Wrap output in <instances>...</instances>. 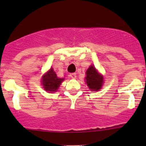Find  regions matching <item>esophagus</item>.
<instances>
[{
    "label": "esophagus",
    "instance_id": "34e87169",
    "mask_svg": "<svg viewBox=\"0 0 146 146\" xmlns=\"http://www.w3.org/2000/svg\"><path fill=\"white\" fill-rule=\"evenodd\" d=\"M69 76H70V77L72 78V79H75L76 77H77V74H76V73H72V74H69Z\"/></svg>",
    "mask_w": 146,
    "mask_h": 146
}]
</instances>
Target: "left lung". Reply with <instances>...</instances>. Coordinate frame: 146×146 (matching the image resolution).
Instances as JSON below:
<instances>
[{
    "label": "left lung",
    "instance_id": "obj_1",
    "mask_svg": "<svg viewBox=\"0 0 146 146\" xmlns=\"http://www.w3.org/2000/svg\"><path fill=\"white\" fill-rule=\"evenodd\" d=\"M86 83L91 91H99L104 83L102 75L98 73L96 68L91 66L86 72Z\"/></svg>",
    "mask_w": 146,
    "mask_h": 146
}]
</instances>
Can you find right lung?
<instances>
[{"label": "right lung", "instance_id": "1", "mask_svg": "<svg viewBox=\"0 0 146 146\" xmlns=\"http://www.w3.org/2000/svg\"><path fill=\"white\" fill-rule=\"evenodd\" d=\"M42 86L45 91L53 92L57 91L64 79L58 78L53 71V69L51 68L50 71L42 77Z\"/></svg>", "mask_w": 146, "mask_h": 146}]
</instances>
